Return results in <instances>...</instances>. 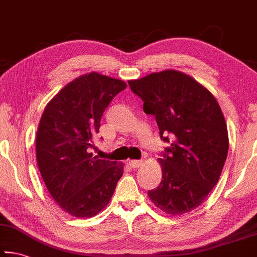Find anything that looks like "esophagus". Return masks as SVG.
<instances>
[{"mask_svg":"<svg viewBox=\"0 0 257 257\" xmlns=\"http://www.w3.org/2000/svg\"><path fill=\"white\" fill-rule=\"evenodd\" d=\"M129 165L132 168H139L141 167V165L143 164V161H139V160H129Z\"/></svg>","mask_w":257,"mask_h":257,"instance_id":"obj_1","label":"esophagus"}]
</instances>
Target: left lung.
I'll return each instance as SVG.
<instances>
[{
  "label": "left lung",
  "mask_w": 257,
  "mask_h": 257,
  "mask_svg": "<svg viewBox=\"0 0 257 257\" xmlns=\"http://www.w3.org/2000/svg\"><path fill=\"white\" fill-rule=\"evenodd\" d=\"M128 84L144 102L146 114L155 116L162 141L170 143L159 159L162 180L147 195L169 215L193 211L217 184L228 155V129L219 103L178 70L153 72Z\"/></svg>",
  "instance_id": "8db88e82"
}]
</instances>
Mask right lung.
Segmentation results:
<instances>
[{
  "label": "right lung",
  "instance_id": "right-lung-1",
  "mask_svg": "<svg viewBox=\"0 0 257 257\" xmlns=\"http://www.w3.org/2000/svg\"><path fill=\"white\" fill-rule=\"evenodd\" d=\"M127 84L89 72L47 103L36 135V160L51 196L63 211L90 217L111 201L123 164L94 156L95 136L108 104Z\"/></svg>",
  "mask_w": 257,
  "mask_h": 257
}]
</instances>
